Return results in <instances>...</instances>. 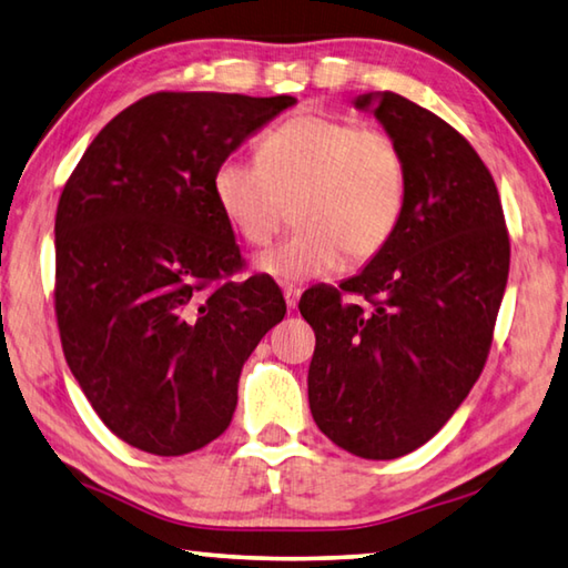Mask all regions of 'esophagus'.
<instances>
[{"label": "esophagus", "mask_w": 568, "mask_h": 568, "mask_svg": "<svg viewBox=\"0 0 568 568\" xmlns=\"http://www.w3.org/2000/svg\"><path fill=\"white\" fill-rule=\"evenodd\" d=\"M300 296H302V290H296V286H286V290H284V300H286V306H290V310H296V304H300Z\"/></svg>", "instance_id": "esophagus-1"}]
</instances>
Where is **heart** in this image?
<instances>
[{
  "mask_svg": "<svg viewBox=\"0 0 568 568\" xmlns=\"http://www.w3.org/2000/svg\"><path fill=\"white\" fill-rule=\"evenodd\" d=\"M214 199L234 232L266 246L294 205L300 232L258 258L266 274L304 282L382 252L402 222L409 172L396 139L352 119L306 112L264 136L254 159L229 156L214 172Z\"/></svg>",
  "mask_w": 568,
  "mask_h": 568,
  "instance_id": "obj_1",
  "label": "heart"
}]
</instances>
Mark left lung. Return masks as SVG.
I'll return each mask as SVG.
<instances>
[{
  "mask_svg": "<svg viewBox=\"0 0 568 568\" xmlns=\"http://www.w3.org/2000/svg\"><path fill=\"white\" fill-rule=\"evenodd\" d=\"M356 106H374L399 142L409 194L362 274L302 296L316 334L310 406L336 446L396 459L429 442L479 379L511 246L494 176L452 124L394 92Z\"/></svg>",
  "mask_w": 568,
  "mask_h": 568,
  "instance_id": "1",
  "label": "left lung"
}]
</instances>
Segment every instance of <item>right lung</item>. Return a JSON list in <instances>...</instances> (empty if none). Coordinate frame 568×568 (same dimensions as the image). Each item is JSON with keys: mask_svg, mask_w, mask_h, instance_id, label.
I'll return each instance as SVG.
<instances>
[{"mask_svg": "<svg viewBox=\"0 0 568 568\" xmlns=\"http://www.w3.org/2000/svg\"><path fill=\"white\" fill-rule=\"evenodd\" d=\"M290 94L156 92L119 112L59 196L54 312L69 369L109 429L156 456L226 432L248 354L284 320L244 258L214 172Z\"/></svg>", "mask_w": 568, "mask_h": 568, "instance_id": "add662e5", "label": "right lung"}]
</instances>
